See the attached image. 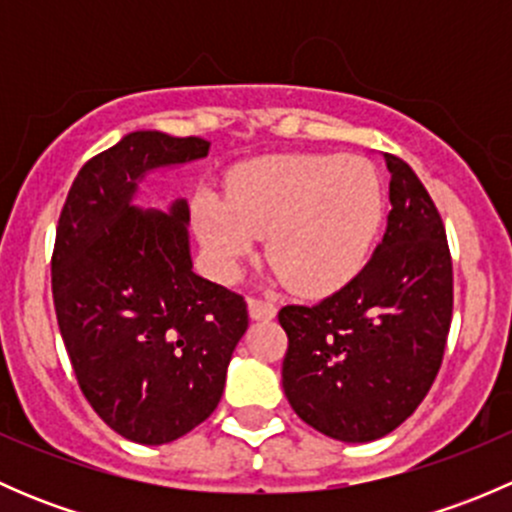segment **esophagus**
Listing matches in <instances>:
<instances>
[{"mask_svg": "<svg viewBox=\"0 0 512 512\" xmlns=\"http://www.w3.org/2000/svg\"><path fill=\"white\" fill-rule=\"evenodd\" d=\"M247 309H250L252 319H272L277 314L275 304L260 297H247Z\"/></svg>", "mask_w": 512, "mask_h": 512, "instance_id": "esophagus-1", "label": "esophagus"}]
</instances>
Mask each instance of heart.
<instances>
[{"instance_id": "heart-1", "label": "heart", "mask_w": 512, "mask_h": 512, "mask_svg": "<svg viewBox=\"0 0 512 512\" xmlns=\"http://www.w3.org/2000/svg\"><path fill=\"white\" fill-rule=\"evenodd\" d=\"M386 210L374 163L342 153H289L237 170L230 195L195 200V227L210 262L235 275L267 235V257L297 292L347 285L366 265Z\"/></svg>"}]
</instances>
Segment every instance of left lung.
<instances>
[{"mask_svg":"<svg viewBox=\"0 0 512 512\" xmlns=\"http://www.w3.org/2000/svg\"><path fill=\"white\" fill-rule=\"evenodd\" d=\"M391 173L384 240L364 270L317 304H287L282 386L294 414L329 438L386 436L426 399L453 314L446 227L409 163Z\"/></svg>","mask_w":512,"mask_h":512,"instance_id":"obj_1","label":"left lung"}]
</instances>
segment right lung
<instances>
[{
  "instance_id": "right-lung-1",
  "label": "right lung",
  "mask_w": 512,
  "mask_h": 512,
  "mask_svg": "<svg viewBox=\"0 0 512 512\" xmlns=\"http://www.w3.org/2000/svg\"><path fill=\"white\" fill-rule=\"evenodd\" d=\"M208 151L195 136L128 133L79 170L56 227L51 292L74 374L106 426L143 446L218 409L247 329L245 299L193 272L188 200L133 205L146 173Z\"/></svg>"
}]
</instances>
